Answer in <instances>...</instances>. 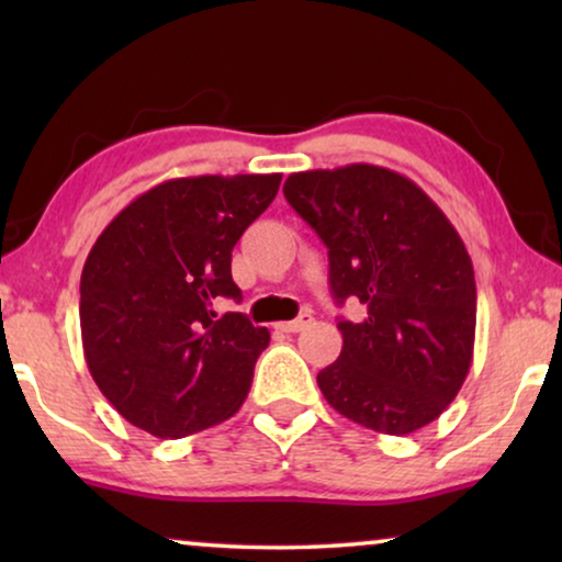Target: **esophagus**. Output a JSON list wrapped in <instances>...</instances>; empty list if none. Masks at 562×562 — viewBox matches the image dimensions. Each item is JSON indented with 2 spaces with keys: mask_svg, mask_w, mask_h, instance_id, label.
<instances>
[{
  "mask_svg": "<svg viewBox=\"0 0 562 562\" xmlns=\"http://www.w3.org/2000/svg\"><path fill=\"white\" fill-rule=\"evenodd\" d=\"M312 322H314L312 314H299V317L291 319V322H279L276 329H281V333H302V329L310 327Z\"/></svg>",
  "mask_w": 562,
  "mask_h": 562,
  "instance_id": "34e87169",
  "label": "esophagus"
}]
</instances>
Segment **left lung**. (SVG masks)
Instances as JSON below:
<instances>
[{
  "mask_svg": "<svg viewBox=\"0 0 562 562\" xmlns=\"http://www.w3.org/2000/svg\"><path fill=\"white\" fill-rule=\"evenodd\" d=\"M286 202L327 245L340 358L317 373L327 404L360 427L409 435L458 396L473 363L475 279L458 229L406 176L350 164L291 173Z\"/></svg>",
  "mask_w": 562,
  "mask_h": 562,
  "instance_id": "obj_1",
  "label": "left lung"
}]
</instances>
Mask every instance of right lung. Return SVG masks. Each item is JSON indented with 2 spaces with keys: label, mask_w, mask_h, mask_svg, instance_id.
I'll use <instances>...</instances> for the list:
<instances>
[{
  "label": "right lung",
  "mask_w": 562,
  "mask_h": 562,
  "mask_svg": "<svg viewBox=\"0 0 562 562\" xmlns=\"http://www.w3.org/2000/svg\"><path fill=\"white\" fill-rule=\"evenodd\" d=\"M281 173L187 176L133 199L81 271V342L99 391L160 440L202 432L240 409L266 327L212 302H240L233 248L268 210Z\"/></svg>",
  "instance_id": "obj_1"
}]
</instances>
